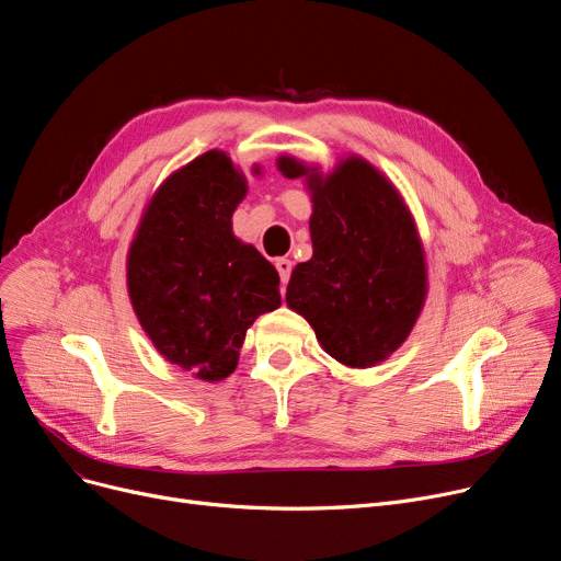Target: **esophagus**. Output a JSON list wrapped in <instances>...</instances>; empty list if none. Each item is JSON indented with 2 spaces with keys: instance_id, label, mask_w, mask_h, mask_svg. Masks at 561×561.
Listing matches in <instances>:
<instances>
[{
  "instance_id": "1",
  "label": "esophagus",
  "mask_w": 561,
  "mask_h": 561,
  "mask_svg": "<svg viewBox=\"0 0 561 561\" xmlns=\"http://www.w3.org/2000/svg\"><path fill=\"white\" fill-rule=\"evenodd\" d=\"M275 267H277V273H279L282 284H286V282H288V277H290V271H294V263H290L288 259H277Z\"/></svg>"
}]
</instances>
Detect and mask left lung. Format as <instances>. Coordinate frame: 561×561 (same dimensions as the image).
I'll use <instances>...</instances> for the list:
<instances>
[{
    "label": "left lung",
    "instance_id": "1",
    "mask_svg": "<svg viewBox=\"0 0 561 561\" xmlns=\"http://www.w3.org/2000/svg\"><path fill=\"white\" fill-rule=\"evenodd\" d=\"M307 179L313 254L290 273L286 305L309 321L328 355L353 369L387 359L408 339L426 298V259L397 187L357 156L330 176L279 158Z\"/></svg>",
    "mask_w": 561,
    "mask_h": 561
}]
</instances>
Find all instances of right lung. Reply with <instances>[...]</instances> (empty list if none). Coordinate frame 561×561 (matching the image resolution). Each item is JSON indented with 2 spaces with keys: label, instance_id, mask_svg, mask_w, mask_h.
Returning <instances> with one entry per match:
<instances>
[{
  "label": "right lung",
  "instance_id": "obj_1",
  "mask_svg": "<svg viewBox=\"0 0 561 561\" xmlns=\"http://www.w3.org/2000/svg\"><path fill=\"white\" fill-rule=\"evenodd\" d=\"M245 194L225 151L194 158L158 187L128 254L144 332L160 355L208 382L233 374L248 328L282 302L275 265L231 231Z\"/></svg>",
  "mask_w": 561,
  "mask_h": 561
}]
</instances>
